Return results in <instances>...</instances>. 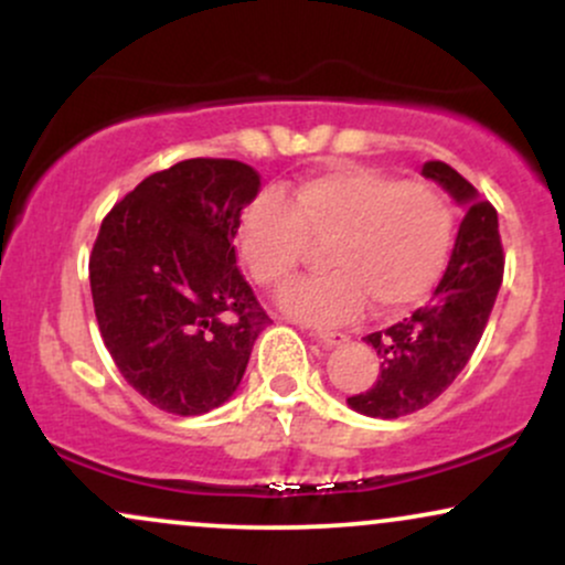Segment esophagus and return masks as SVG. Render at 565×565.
Masks as SVG:
<instances>
[{"label": "esophagus", "mask_w": 565, "mask_h": 565, "mask_svg": "<svg viewBox=\"0 0 565 565\" xmlns=\"http://www.w3.org/2000/svg\"><path fill=\"white\" fill-rule=\"evenodd\" d=\"M310 334L316 337V340H321L323 345H342V342L348 340V334H342V332H334V329H310Z\"/></svg>", "instance_id": "esophagus-1"}]
</instances>
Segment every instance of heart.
<instances>
[{"instance_id": "obj_1", "label": "heart", "mask_w": 565, "mask_h": 565, "mask_svg": "<svg viewBox=\"0 0 565 565\" xmlns=\"http://www.w3.org/2000/svg\"><path fill=\"white\" fill-rule=\"evenodd\" d=\"M308 242H329V270L289 284L284 310L308 321H348L366 297L377 316H395L423 302L444 276L454 212L427 180H398L372 167L310 174L289 199L263 191L242 212L238 249L265 289L289 281Z\"/></svg>"}]
</instances>
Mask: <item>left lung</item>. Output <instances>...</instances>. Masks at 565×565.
<instances>
[{
	"mask_svg": "<svg viewBox=\"0 0 565 565\" xmlns=\"http://www.w3.org/2000/svg\"><path fill=\"white\" fill-rule=\"evenodd\" d=\"M423 174L468 206V215L459 223L433 300L408 319L364 337L377 350L380 374L348 404L366 417L395 419L433 404L468 366L502 287L504 252L494 206L478 199L476 188L444 161H427Z\"/></svg>",
	"mask_w": 565,
	"mask_h": 565,
	"instance_id": "left-lung-1",
	"label": "left lung"
}]
</instances>
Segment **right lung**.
Instances as JSON below:
<instances>
[{
  "label": "right lung",
  "mask_w": 565,
  "mask_h": 565,
  "mask_svg": "<svg viewBox=\"0 0 565 565\" xmlns=\"http://www.w3.org/2000/svg\"><path fill=\"white\" fill-rule=\"evenodd\" d=\"M257 191L244 161L185 159L103 217L89 255L97 327L121 377L161 412L225 404L270 323L233 246Z\"/></svg>",
  "instance_id": "1"
}]
</instances>
